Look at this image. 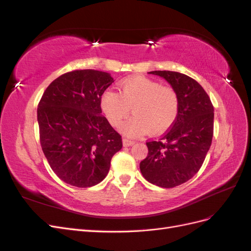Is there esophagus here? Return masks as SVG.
Wrapping results in <instances>:
<instances>
[{"label": "esophagus", "instance_id": "obj_1", "mask_svg": "<svg viewBox=\"0 0 251 251\" xmlns=\"http://www.w3.org/2000/svg\"><path fill=\"white\" fill-rule=\"evenodd\" d=\"M123 142H124V146H125V147H131V146H133V144L135 143V141L130 140V139H126V138H125V139L123 140Z\"/></svg>", "mask_w": 251, "mask_h": 251}]
</instances>
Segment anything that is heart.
Returning a JSON list of instances; mask_svg holds the SVG:
<instances>
[{
	"instance_id": "obj_1",
	"label": "heart",
	"mask_w": 251,
	"mask_h": 251,
	"mask_svg": "<svg viewBox=\"0 0 251 251\" xmlns=\"http://www.w3.org/2000/svg\"><path fill=\"white\" fill-rule=\"evenodd\" d=\"M120 93L108 89L100 96V108L109 123L117 126L128 113L134 116L120 126L127 137H137L149 130L157 134L169 128L176 120L179 97L171 86L144 76L128 77L119 82Z\"/></svg>"
}]
</instances>
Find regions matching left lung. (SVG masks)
Listing matches in <instances>:
<instances>
[{
    "label": "left lung",
    "mask_w": 251,
    "mask_h": 251,
    "mask_svg": "<svg viewBox=\"0 0 251 251\" xmlns=\"http://www.w3.org/2000/svg\"><path fill=\"white\" fill-rule=\"evenodd\" d=\"M168 81L179 97L176 120L163 137L149 141L148 157L140 172L150 183L171 188L192 179L199 172L214 135V107L195 79L174 71H151Z\"/></svg>",
    "instance_id": "1"
}]
</instances>
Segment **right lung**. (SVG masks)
<instances>
[{"label":"right lung","mask_w":251,"mask_h":251,"mask_svg":"<svg viewBox=\"0 0 251 251\" xmlns=\"http://www.w3.org/2000/svg\"><path fill=\"white\" fill-rule=\"evenodd\" d=\"M114 82L110 73L75 70L53 80L37 107L40 140L56 176L90 187L107 176L121 136L101 115L100 96Z\"/></svg>","instance_id":"right-lung-1"}]
</instances>
